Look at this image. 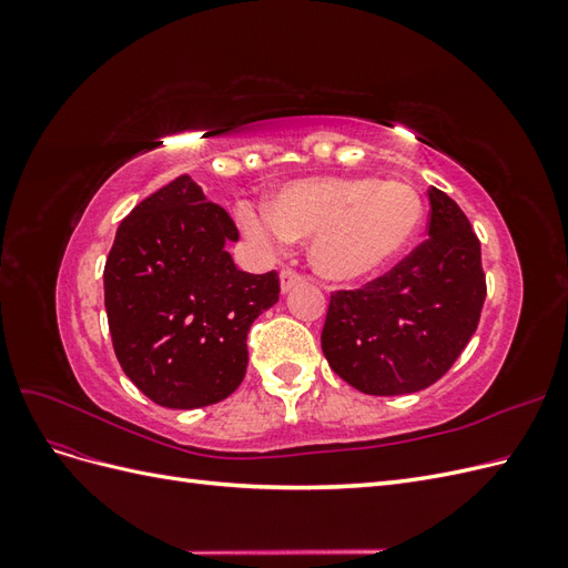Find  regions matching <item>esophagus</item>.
<instances>
[{"instance_id": "1", "label": "esophagus", "mask_w": 568, "mask_h": 568, "mask_svg": "<svg viewBox=\"0 0 568 568\" xmlns=\"http://www.w3.org/2000/svg\"><path fill=\"white\" fill-rule=\"evenodd\" d=\"M303 282V277L298 272H294V270H282V274H280V286H282V294H288L291 288H294L296 284H301Z\"/></svg>"}]
</instances>
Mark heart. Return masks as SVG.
<instances>
[{"label":"heart","mask_w":568,"mask_h":568,"mask_svg":"<svg viewBox=\"0 0 568 568\" xmlns=\"http://www.w3.org/2000/svg\"><path fill=\"white\" fill-rule=\"evenodd\" d=\"M242 232L265 251L311 240V265L324 280L355 282L395 261L417 236L424 201L407 182L303 178L282 184L267 205L239 203Z\"/></svg>","instance_id":"1"}]
</instances>
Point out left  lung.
<instances>
[{
    "label": "left lung",
    "instance_id": "left-lung-1",
    "mask_svg": "<svg viewBox=\"0 0 568 568\" xmlns=\"http://www.w3.org/2000/svg\"><path fill=\"white\" fill-rule=\"evenodd\" d=\"M428 239L384 277L336 291L322 329L329 367L367 395L436 384L478 326L486 301L480 244L459 205L428 189Z\"/></svg>",
    "mask_w": 568,
    "mask_h": 568
}]
</instances>
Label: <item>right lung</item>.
<instances>
[{
	"label": "right lung",
	"instance_id": "obj_1",
	"mask_svg": "<svg viewBox=\"0 0 568 568\" xmlns=\"http://www.w3.org/2000/svg\"><path fill=\"white\" fill-rule=\"evenodd\" d=\"M236 239L189 175L120 222L104 267L109 329L120 367L156 405L205 407L244 382L248 329L280 301V277L239 270L225 248Z\"/></svg>",
	"mask_w": 568,
	"mask_h": 568
}]
</instances>
